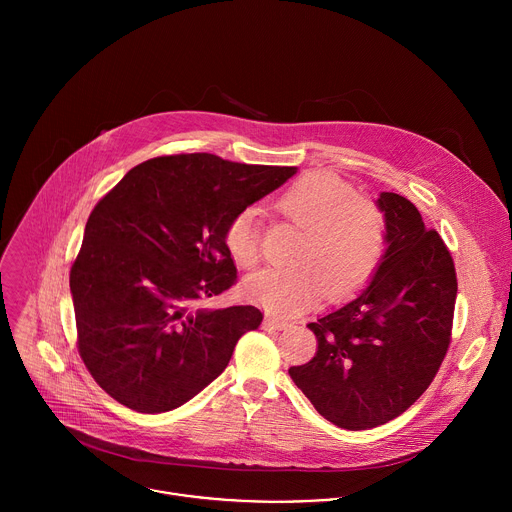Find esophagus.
<instances>
[{
	"label": "esophagus",
	"mask_w": 512,
	"mask_h": 512,
	"mask_svg": "<svg viewBox=\"0 0 512 512\" xmlns=\"http://www.w3.org/2000/svg\"><path fill=\"white\" fill-rule=\"evenodd\" d=\"M285 326H287V322L277 320V318H265V320H263V328H265V330H283Z\"/></svg>",
	"instance_id": "obj_1"
}]
</instances>
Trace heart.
<instances>
[{"label": "heart", "mask_w": 512, "mask_h": 512, "mask_svg": "<svg viewBox=\"0 0 512 512\" xmlns=\"http://www.w3.org/2000/svg\"><path fill=\"white\" fill-rule=\"evenodd\" d=\"M302 227L291 265H273L245 279V294L271 314L291 316L310 306L318 291L326 300L352 296L377 273L387 249L381 208L330 172H308L291 182L275 202ZM259 216L239 210L225 227V247L243 267L259 259Z\"/></svg>", "instance_id": "1"}]
</instances>
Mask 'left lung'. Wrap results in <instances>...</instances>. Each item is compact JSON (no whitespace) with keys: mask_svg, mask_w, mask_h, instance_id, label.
<instances>
[{"mask_svg":"<svg viewBox=\"0 0 512 512\" xmlns=\"http://www.w3.org/2000/svg\"><path fill=\"white\" fill-rule=\"evenodd\" d=\"M387 249L367 289L308 328L318 350L289 377L316 411L350 431L409 409L440 371L452 340L454 259L405 196L381 192Z\"/></svg>","mask_w":512,"mask_h":512,"instance_id":"obj_1","label":"left lung"}]
</instances>
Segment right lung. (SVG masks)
<instances>
[{
	"instance_id": "add662e5",
	"label": "right lung",
	"mask_w": 512,
	"mask_h": 512,
	"mask_svg": "<svg viewBox=\"0 0 512 512\" xmlns=\"http://www.w3.org/2000/svg\"><path fill=\"white\" fill-rule=\"evenodd\" d=\"M296 170L162 156L129 170L97 202L70 267V294L79 354L107 395L139 413H164L227 369L263 314L198 302L237 283L227 223Z\"/></svg>"
}]
</instances>
